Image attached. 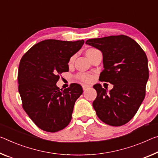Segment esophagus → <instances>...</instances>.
<instances>
[{
  "instance_id": "1",
  "label": "esophagus",
  "mask_w": 158,
  "mask_h": 158,
  "mask_svg": "<svg viewBox=\"0 0 158 158\" xmlns=\"http://www.w3.org/2000/svg\"><path fill=\"white\" fill-rule=\"evenodd\" d=\"M89 87H90V86H89V85H86V84H84L83 86H82V88H83L84 91H85V90H86L87 89H89Z\"/></svg>"
}]
</instances>
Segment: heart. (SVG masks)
Masks as SVG:
<instances>
[{
	"label": "heart",
	"mask_w": 158,
	"mask_h": 158,
	"mask_svg": "<svg viewBox=\"0 0 158 158\" xmlns=\"http://www.w3.org/2000/svg\"><path fill=\"white\" fill-rule=\"evenodd\" d=\"M98 51V50L95 49V48H89L86 51V55L88 58H89L90 57H91V55L93 53H94L95 52ZM74 61V57H72L70 58L69 60V64H71L72 62ZM77 78L81 80V81H83L84 82H90L92 81V77L91 75L89 74H79V75H77Z\"/></svg>",
	"instance_id": "heart-1"
}]
</instances>
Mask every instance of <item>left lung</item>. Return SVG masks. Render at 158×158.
Masks as SVG:
<instances>
[{
	"mask_svg": "<svg viewBox=\"0 0 158 158\" xmlns=\"http://www.w3.org/2000/svg\"><path fill=\"white\" fill-rule=\"evenodd\" d=\"M86 44L102 53L103 68L101 81L113 84L107 91L96 84L97 97L93 106L98 118L110 126L119 127L129 122L139 110L148 80L146 53L134 39L124 35L91 39Z\"/></svg>",
	"mask_w": 158,
	"mask_h": 158,
	"instance_id": "1",
	"label": "left lung"
}]
</instances>
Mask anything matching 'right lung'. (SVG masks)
<instances>
[{
    "mask_svg": "<svg viewBox=\"0 0 158 158\" xmlns=\"http://www.w3.org/2000/svg\"><path fill=\"white\" fill-rule=\"evenodd\" d=\"M84 40L48 39L32 46L19 62L18 90L22 107L34 124L44 131L57 132L71 121L74 103L83 93L78 84L60 89V74L69 71V61Z\"/></svg>",
    "mask_w": 158,
    "mask_h": 158,
    "instance_id": "right-lung-1",
    "label": "right lung"
}]
</instances>
